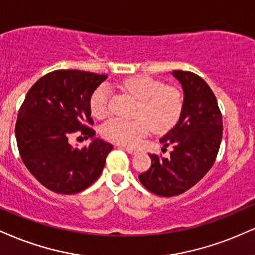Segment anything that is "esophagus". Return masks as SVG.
I'll return each instance as SVG.
<instances>
[{
  "label": "esophagus",
  "mask_w": 255,
  "mask_h": 255,
  "mask_svg": "<svg viewBox=\"0 0 255 255\" xmlns=\"http://www.w3.org/2000/svg\"><path fill=\"white\" fill-rule=\"evenodd\" d=\"M118 147L121 149H125V151L129 153V154H135V153L137 152L135 148H130V147H126V146H118Z\"/></svg>",
  "instance_id": "obj_1"
}]
</instances>
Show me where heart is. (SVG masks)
Here are the masks:
<instances>
[{"instance_id":"heart-1","label":"heart","mask_w":255,"mask_h":255,"mask_svg":"<svg viewBox=\"0 0 255 255\" xmlns=\"http://www.w3.org/2000/svg\"><path fill=\"white\" fill-rule=\"evenodd\" d=\"M121 88L137 100L136 119L115 118L101 127V135L110 142L124 146H136L153 128L158 133L170 130L177 124L183 109L180 91L174 87H165L159 79L146 75L131 76L121 82ZM110 89L102 84L95 89L89 106L91 114L103 119L109 114Z\"/></svg>"}]
</instances>
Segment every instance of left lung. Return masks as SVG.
<instances>
[{
  "label": "left lung",
  "mask_w": 255,
  "mask_h": 255,
  "mask_svg": "<svg viewBox=\"0 0 255 255\" xmlns=\"http://www.w3.org/2000/svg\"><path fill=\"white\" fill-rule=\"evenodd\" d=\"M172 75L182 84L183 109L160 142L173 149L168 158L149 154L151 167L139 176L148 191L161 197L188 191L207 174L219 153L223 129L216 97L207 82L190 71L174 70Z\"/></svg>",
  "instance_id": "1"
}]
</instances>
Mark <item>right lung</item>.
<instances>
[{"mask_svg":"<svg viewBox=\"0 0 255 255\" xmlns=\"http://www.w3.org/2000/svg\"><path fill=\"white\" fill-rule=\"evenodd\" d=\"M107 75L56 70L42 76L26 95L15 135L21 159L40 184L63 195L81 192L102 173L110 143L94 139L82 149L70 145L73 134L94 137L89 101Z\"/></svg>","mask_w":255,"mask_h":255,"instance_id":"add662e5","label":"right lung"}]
</instances>
